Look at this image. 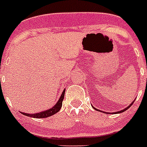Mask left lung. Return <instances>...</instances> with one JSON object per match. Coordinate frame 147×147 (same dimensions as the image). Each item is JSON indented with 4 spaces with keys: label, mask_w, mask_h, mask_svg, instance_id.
Instances as JSON below:
<instances>
[{
    "label": "left lung",
    "mask_w": 147,
    "mask_h": 147,
    "mask_svg": "<svg viewBox=\"0 0 147 147\" xmlns=\"http://www.w3.org/2000/svg\"><path fill=\"white\" fill-rule=\"evenodd\" d=\"M133 103H134V102H132L131 104L130 105L129 107H127V108H126V109H123V110H121V111H119V112H118V113H122V112H124V111H125V110H126V109H127L129 108V107H131V106L132 104H133ZM94 109H95V108H94ZM96 110H97V109H96Z\"/></svg>",
    "instance_id": "8db88e82"
}]
</instances>
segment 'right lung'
<instances>
[{
    "mask_svg": "<svg viewBox=\"0 0 147 147\" xmlns=\"http://www.w3.org/2000/svg\"><path fill=\"white\" fill-rule=\"evenodd\" d=\"M65 90H63V94H62L61 96L59 97V100H58L57 104L51 109H48V110L44 111V112H41V113H34V114H28V113H22V114L24 115H26V116L32 117V118H35V119H42V118H47V117L54 115L55 113L59 112L60 110V109H61L62 104H63V99H64V95H65Z\"/></svg>",
    "mask_w": 147,
    "mask_h": 147,
    "instance_id": "right-lung-1",
    "label": "right lung"
}]
</instances>
